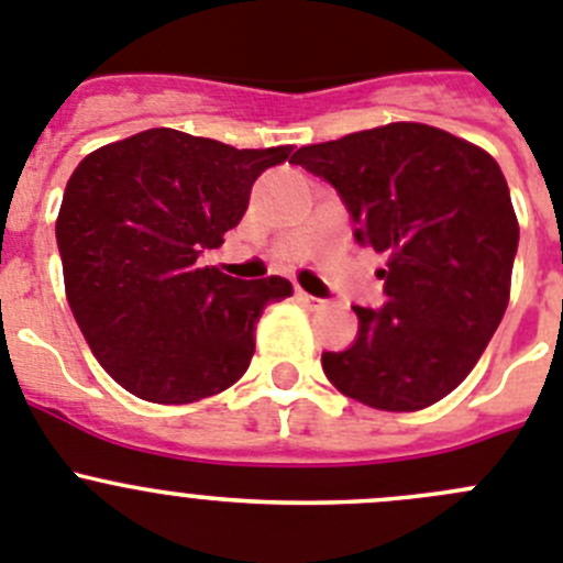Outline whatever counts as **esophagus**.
<instances>
[{"label":"esophagus","mask_w":563,"mask_h":563,"mask_svg":"<svg viewBox=\"0 0 563 563\" xmlns=\"http://www.w3.org/2000/svg\"><path fill=\"white\" fill-rule=\"evenodd\" d=\"M297 300H300L306 308H311V311H319V308L325 306V300H319V297H313V294L302 291V288H300V291H297Z\"/></svg>","instance_id":"obj_1"}]
</instances>
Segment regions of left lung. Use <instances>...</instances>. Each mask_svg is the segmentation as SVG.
Masks as SVG:
<instances>
[{
	"mask_svg": "<svg viewBox=\"0 0 563 563\" xmlns=\"http://www.w3.org/2000/svg\"><path fill=\"white\" fill-rule=\"evenodd\" d=\"M351 212L353 238L387 255L382 308L353 306L328 382L364 407L415 412L452 393L483 356L510 297L519 224L490 154L423 123H389L291 156Z\"/></svg>",
	"mask_w": 563,
	"mask_h": 563,
	"instance_id": "left-lung-1",
	"label": "left lung"
}]
</instances>
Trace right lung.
Returning <instances> with one entry per match:
<instances>
[{
	"instance_id": "1",
	"label": "right lung",
	"mask_w": 563,
	"mask_h": 563,
	"mask_svg": "<svg viewBox=\"0 0 563 563\" xmlns=\"http://www.w3.org/2000/svg\"><path fill=\"white\" fill-rule=\"evenodd\" d=\"M288 154L148 129L69 176L55 221L67 300L95 358L131 395L190 404L246 373L257 319L291 297V283L235 280L199 257L224 244L257 176Z\"/></svg>"
}]
</instances>
